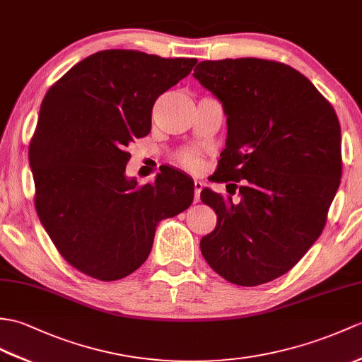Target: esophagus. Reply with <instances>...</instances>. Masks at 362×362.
I'll return each instance as SVG.
<instances>
[{
  "instance_id": "34e87169",
  "label": "esophagus",
  "mask_w": 362,
  "mask_h": 362,
  "mask_svg": "<svg viewBox=\"0 0 362 362\" xmlns=\"http://www.w3.org/2000/svg\"><path fill=\"white\" fill-rule=\"evenodd\" d=\"M202 188H204V182H202V180H194V202H196V204L200 200V191H202Z\"/></svg>"
}]
</instances>
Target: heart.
I'll return each instance as SVG.
<instances>
[{
	"mask_svg": "<svg viewBox=\"0 0 362 362\" xmlns=\"http://www.w3.org/2000/svg\"><path fill=\"white\" fill-rule=\"evenodd\" d=\"M180 162L188 168V170H199L200 168V157L194 151H187L180 156Z\"/></svg>",
	"mask_w": 362,
	"mask_h": 362,
	"instance_id": "obj_1",
	"label": "heart"
}]
</instances>
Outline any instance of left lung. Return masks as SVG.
Instances as JSON below:
<instances>
[{"mask_svg": "<svg viewBox=\"0 0 362 362\" xmlns=\"http://www.w3.org/2000/svg\"><path fill=\"white\" fill-rule=\"evenodd\" d=\"M192 75L226 115L214 180H242L238 204L208 188L200 192L217 214L216 228L200 240L202 255L231 284L270 282L324 230L342 173L338 115L312 81L284 63L226 58L202 62Z\"/></svg>", "mask_w": 362, "mask_h": 362, "instance_id": "left-lung-1", "label": "left lung"}]
</instances>
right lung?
I'll use <instances>...</instances> for the list:
<instances>
[{"mask_svg": "<svg viewBox=\"0 0 362 362\" xmlns=\"http://www.w3.org/2000/svg\"><path fill=\"white\" fill-rule=\"evenodd\" d=\"M196 58L109 49L50 86L29 146L41 225L67 264L100 281L136 272L156 226L185 211L194 182L173 168L154 183L124 175L131 141L151 131L158 95L187 77Z\"/></svg>", "mask_w": 362, "mask_h": 362, "instance_id": "1", "label": "right lung"}]
</instances>
